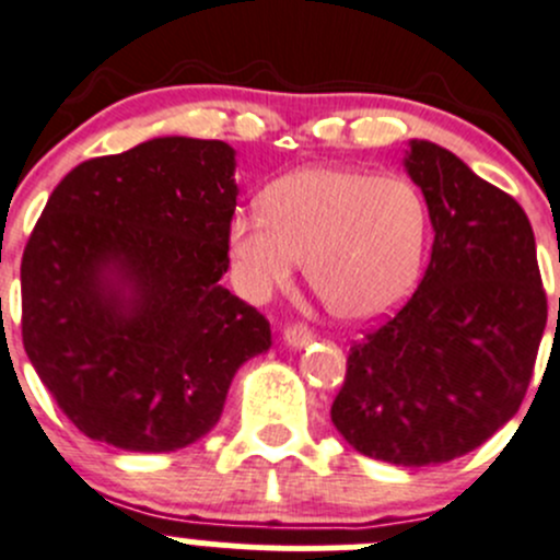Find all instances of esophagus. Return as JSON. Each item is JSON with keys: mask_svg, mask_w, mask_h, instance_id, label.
<instances>
[{"mask_svg": "<svg viewBox=\"0 0 560 560\" xmlns=\"http://www.w3.org/2000/svg\"><path fill=\"white\" fill-rule=\"evenodd\" d=\"M314 341V332L306 325H290L284 330V343L292 349H303L306 343Z\"/></svg>", "mask_w": 560, "mask_h": 560, "instance_id": "34e87169", "label": "esophagus"}]
</instances>
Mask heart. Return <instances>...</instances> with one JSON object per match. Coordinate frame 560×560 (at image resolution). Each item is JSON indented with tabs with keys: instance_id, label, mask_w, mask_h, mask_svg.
Masks as SVG:
<instances>
[{
	"instance_id": "obj_1",
	"label": "heart",
	"mask_w": 560,
	"mask_h": 560,
	"mask_svg": "<svg viewBox=\"0 0 560 560\" xmlns=\"http://www.w3.org/2000/svg\"><path fill=\"white\" fill-rule=\"evenodd\" d=\"M262 213H238L228 246L254 301L306 279L341 319H376L415 290L428 244V206L411 180L360 167L314 165L276 178Z\"/></svg>"
}]
</instances>
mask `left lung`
<instances>
[{
  "instance_id": "left-lung-1",
  "label": "left lung",
  "mask_w": 560,
  "mask_h": 560,
  "mask_svg": "<svg viewBox=\"0 0 560 560\" xmlns=\"http://www.w3.org/2000/svg\"><path fill=\"white\" fill-rule=\"evenodd\" d=\"M404 165L436 233L431 262L406 306L349 349L330 420L374 460L433 466L517 415L547 295L515 197L428 140H411Z\"/></svg>"
}]
</instances>
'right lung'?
I'll list each match as a JSON object with an SVG mask.
<instances>
[{
  "instance_id": "1",
  "label": "right lung",
  "mask_w": 560,
  "mask_h": 560,
  "mask_svg": "<svg viewBox=\"0 0 560 560\" xmlns=\"http://www.w3.org/2000/svg\"><path fill=\"white\" fill-rule=\"evenodd\" d=\"M222 140L154 138L72 167L21 259V336L72 425L173 453L219 422L270 325L222 287L238 200Z\"/></svg>"
}]
</instances>
